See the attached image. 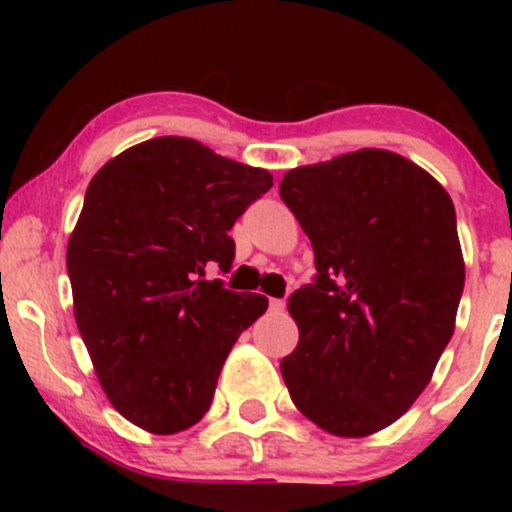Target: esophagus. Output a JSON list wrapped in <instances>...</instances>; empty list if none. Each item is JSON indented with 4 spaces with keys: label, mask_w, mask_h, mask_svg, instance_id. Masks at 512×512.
Segmentation results:
<instances>
[{
    "label": "esophagus",
    "mask_w": 512,
    "mask_h": 512,
    "mask_svg": "<svg viewBox=\"0 0 512 512\" xmlns=\"http://www.w3.org/2000/svg\"><path fill=\"white\" fill-rule=\"evenodd\" d=\"M284 308H286L284 298H272V301H269V310H272V313H284Z\"/></svg>",
    "instance_id": "obj_1"
}]
</instances>
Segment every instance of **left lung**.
Here are the masks:
<instances>
[{"mask_svg": "<svg viewBox=\"0 0 512 512\" xmlns=\"http://www.w3.org/2000/svg\"><path fill=\"white\" fill-rule=\"evenodd\" d=\"M279 195L317 269L289 298L301 337L281 375L293 404L334 436L383 431L424 392L455 332L464 262L452 199L383 149L293 168Z\"/></svg>", "mask_w": 512, "mask_h": 512, "instance_id": "left-lung-1", "label": "left lung"}]
</instances>
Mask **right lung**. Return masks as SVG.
<instances>
[{"label": "right lung", "mask_w": 512, "mask_h": 512, "mask_svg": "<svg viewBox=\"0 0 512 512\" xmlns=\"http://www.w3.org/2000/svg\"><path fill=\"white\" fill-rule=\"evenodd\" d=\"M272 175L187 137L122 151L88 182L67 245L74 317L110 404L158 436L195 426L223 361L267 310L260 293L223 289L233 223Z\"/></svg>", "instance_id": "obj_1"}]
</instances>
